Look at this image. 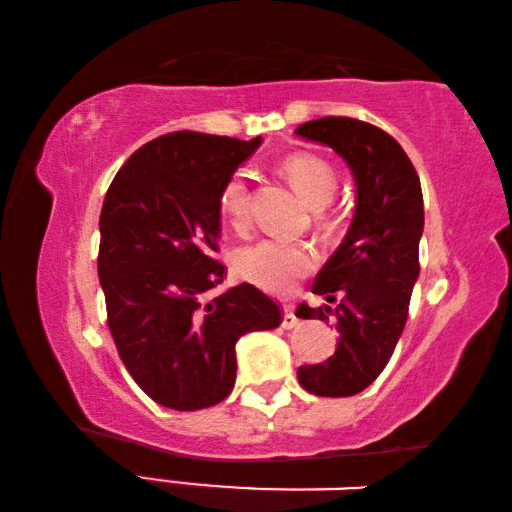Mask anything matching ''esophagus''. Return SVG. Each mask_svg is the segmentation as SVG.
Returning <instances> with one entry per match:
<instances>
[{
    "instance_id": "esophagus-1",
    "label": "esophagus",
    "mask_w": 512,
    "mask_h": 512,
    "mask_svg": "<svg viewBox=\"0 0 512 512\" xmlns=\"http://www.w3.org/2000/svg\"><path fill=\"white\" fill-rule=\"evenodd\" d=\"M298 325H300V320H298V316H296V311H293V307H291V305L284 307L282 327H284V329H293V327H298Z\"/></svg>"
}]
</instances>
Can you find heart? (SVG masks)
<instances>
[{
	"label": "heart",
	"mask_w": 512,
	"mask_h": 512,
	"mask_svg": "<svg viewBox=\"0 0 512 512\" xmlns=\"http://www.w3.org/2000/svg\"><path fill=\"white\" fill-rule=\"evenodd\" d=\"M282 171L311 205H325L336 189L334 167L318 155H289L282 162ZM219 207L235 228H244L248 221V185L241 173H235L223 185ZM235 264L241 277H246L255 287L271 293H287L316 266V250L305 241L271 237L239 250Z\"/></svg>",
	"instance_id": "1"
}]
</instances>
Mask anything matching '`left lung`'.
<instances>
[{
  "instance_id": "1",
  "label": "left lung",
  "mask_w": 512,
  "mask_h": 512,
  "mask_svg": "<svg viewBox=\"0 0 512 512\" xmlns=\"http://www.w3.org/2000/svg\"><path fill=\"white\" fill-rule=\"evenodd\" d=\"M296 135L339 153L357 185L348 235L314 282V293L339 305L296 311L318 320L332 314L339 329L332 357L298 368L300 386L320 397H350L386 368L409 316L424 228L420 178L402 146L366 121L323 117L298 126Z\"/></svg>"
}]
</instances>
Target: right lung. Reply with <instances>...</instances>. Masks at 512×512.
I'll use <instances>...</instances> for the list:
<instances>
[{
	"label": "right lung",
	"instance_id": "right-lung-1",
	"mask_svg": "<svg viewBox=\"0 0 512 512\" xmlns=\"http://www.w3.org/2000/svg\"><path fill=\"white\" fill-rule=\"evenodd\" d=\"M262 144L178 131L137 149L101 207L99 282L117 352L137 386L167 409L198 411L230 395L239 336L280 325L275 302L223 282V185Z\"/></svg>",
	"mask_w": 512,
	"mask_h": 512
}]
</instances>
